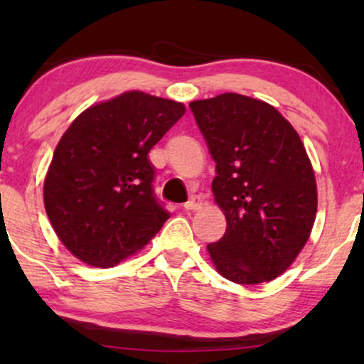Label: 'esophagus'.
I'll list each match as a JSON object with an SVG mask.
<instances>
[{
    "mask_svg": "<svg viewBox=\"0 0 364 364\" xmlns=\"http://www.w3.org/2000/svg\"><path fill=\"white\" fill-rule=\"evenodd\" d=\"M200 207H202V198L198 196H193L191 200L183 203V208H186V210H198Z\"/></svg>",
    "mask_w": 364,
    "mask_h": 364,
    "instance_id": "esophagus-1",
    "label": "esophagus"
}]
</instances>
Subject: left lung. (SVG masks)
<instances>
[{
  "label": "left lung",
  "mask_w": 364,
  "mask_h": 364,
  "mask_svg": "<svg viewBox=\"0 0 364 364\" xmlns=\"http://www.w3.org/2000/svg\"><path fill=\"white\" fill-rule=\"evenodd\" d=\"M215 161L212 182L227 230L208 243L227 280L257 285L282 275L310 237L316 182L295 129L270 104L235 92L191 102Z\"/></svg>",
  "instance_id": "obj_1"
}]
</instances>
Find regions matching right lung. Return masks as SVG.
Segmentation results:
<instances>
[{
	"label": "right lung",
	"mask_w": 364,
	"mask_h": 364,
	"mask_svg": "<svg viewBox=\"0 0 364 364\" xmlns=\"http://www.w3.org/2000/svg\"><path fill=\"white\" fill-rule=\"evenodd\" d=\"M186 114L183 104L129 91L79 114L63 134L44 207L64 247L92 267H114L147 245L168 212L147 154Z\"/></svg>",
	"instance_id": "1"
}]
</instances>
